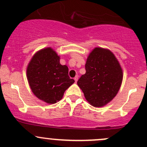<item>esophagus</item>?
Masks as SVG:
<instances>
[{"instance_id":"34e87169","label":"esophagus","mask_w":147,"mask_h":147,"mask_svg":"<svg viewBox=\"0 0 147 147\" xmlns=\"http://www.w3.org/2000/svg\"><path fill=\"white\" fill-rule=\"evenodd\" d=\"M78 76H76L74 77V80H75L76 82H77V81H78Z\"/></svg>"}]
</instances>
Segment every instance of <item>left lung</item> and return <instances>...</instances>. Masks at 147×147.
<instances>
[{
  "mask_svg": "<svg viewBox=\"0 0 147 147\" xmlns=\"http://www.w3.org/2000/svg\"><path fill=\"white\" fill-rule=\"evenodd\" d=\"M86 74L77 84L86 100L94 107H102L118 93L123 73L119 61L109 49L96 47L86 60Z\"/></svg>",
  "mask_w": 147,
  "mask_h": 147,
  "instance_id": "obj_1",
  "label": "left lung"
}]
</instances>
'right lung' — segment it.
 Masks as SVG:
<instances>
[{
	"mask_svg": "<svg viewBox=\"0 0 147 147\" xmlns=\"http://www.w3.org/2000/svg\"><path fill=\"white\" fill-rule=\"evenodd\" d=\"M27 78L34 96L48 104L59 101L75 82L69 76L68 66L60 63L59 56L51 47L33 56L27 68Z\"/></svg>",
	"mask_w": 147,
	"mask_h": 147,
	"instance_id": "obj_1",
	"label": "right lung"
}]
</instances>
